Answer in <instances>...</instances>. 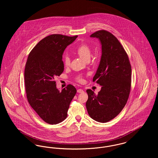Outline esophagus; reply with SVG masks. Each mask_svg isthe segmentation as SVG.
Segmentation results:
<instances>
[{
	"label": "esophagus",
	"instance_id": "obj_1",
	"mask_svg": "<svg viewBox=\"0 0 158 158\" xmlns=\"http://www.w3.org/2000/svg\"><path fill=\"white\" fill-rule=\"evenodd\" d=\"M77 92L78 93H82V92H83V90L81 89H78L77 90Z\"/></svg>",
	"mask_w": 158,
	"mask_h": 158
}]
</instances>
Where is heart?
<instances>
[{"instance_id": "heart-1", "label": "heart", "mask_w": 158, "mask_h": 158, "mask_svg": "<svg viewBox=\"0 0 158 158\" xmlns=\"http://www.w3.org/2000/svg\"><path fill=\"white\" fill-rule=\"evenodd\" d=\"M76 53L81 57L83 60H89L91 56V50H90L89 46L86 44H81V45H79L77 48L76 49ZM63 64L65 66H68L70 64V59L69 57L68 56H66L63 58ZM76 80L79 82H82L83 81L82 77L81 76H78L76 77Z\"/></svg>"}]
</instances>
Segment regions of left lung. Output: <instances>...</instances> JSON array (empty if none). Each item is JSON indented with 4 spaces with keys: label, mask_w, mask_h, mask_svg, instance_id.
I'll list each match as a JSON object with an SVG mask.
<instances>
[{
    "label": "left lung",
    "mask_w": 158,
    "mask_h": 158,
    "mask_svg": "<svg viewBox=\"0 0 158 158\" xmlns=\"http://www.w3.org/2000/svg\"><path fill=\"white\" fill-rule=\"evenodd\" d=\"M90 37L98 38L102 45V56L93 82L101 89L96 95L87 89L86 106L90 117L98 122L106 123L118 115L127 102L131 82V67L120 41L111 32L99 30Z\"/></svg>",
    "instance_id": "1"
}]
</instances>
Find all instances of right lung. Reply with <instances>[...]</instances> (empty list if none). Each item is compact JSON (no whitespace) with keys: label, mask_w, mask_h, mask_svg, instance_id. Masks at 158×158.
I'll return each instance as SVG.
<instances>
[{"label":"right lung","mask_w":158,"mask_h":158,"mask_svg":"<svg viewBox=\"0 0 158 158\" xmlns=\"http://www.w3.org/2000/svg\"><path fill=\"white\" fill-rule=\"evenodd\" d=\"M77 35L52 34L42 39L31 51L24 73L28 101L40 117L56 124L68 116L70 104L76 93L72 85L61 91L56 88L54 77L64 70L62 55Z\"/></svg>","instance_id":"obj_1"}]
</instances>
